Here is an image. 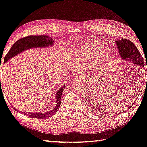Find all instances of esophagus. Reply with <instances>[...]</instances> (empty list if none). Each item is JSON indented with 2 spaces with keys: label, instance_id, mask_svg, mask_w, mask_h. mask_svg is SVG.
Listing matches in <instances>:
<instances>
[{
  "label": "esophagus",
  "instance_id": "1",
  "mask_svg": "<svg viewBox=\"0 0 147 147\" xmlns=\"http://www.w3.org/2000/svg\"><path fill=\"white\" fill-rule=\"evenodd\" d=\"M82 78H82L81 76H77L75 78V79H74V80H82Z\"/></svg>",
  "mask_w": 147,
  "mask_h": 147
}]
</instances>
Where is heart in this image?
<instances>
[{
  "instance_id": "obj_1",
  "label": "heart",
  "mask_w": 147,
  "mask_h": 147,
  "mask_svg": "<svg viewBox=\"0 0 147 147\" xmlns=\"http://www.w3.org/2000/svg\"><path fill=\"white\" fill-rule=\"evenodd\" d=\"M98 43H89L84 47L82 50V55L84 60V63H87L88 61L93 59L94 63H99L104 61L110 55L108 47L105 46L100 47Z\"/></svg>"
}]
</instances>
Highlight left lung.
Returning a JSON list of instances; mask_svg holds the SVG:
<instances>
[{"instance_id": "left-lung-1", "label": "left lung", "mask_w": 147, "mask_h": 147, "mask_svg": "<svg viewBox=\"0 0 147 147\" xmlns=\"http://www.w3.org/2000/svg\"><path fill=\"white\" fill-rule=\"evenodd\" d=\"M116 43L119 49V53L122 59L125 61H131L141 67H144V61L143 58L134 43L125 38L116 40Z\"/></svg>"}]
</instances>
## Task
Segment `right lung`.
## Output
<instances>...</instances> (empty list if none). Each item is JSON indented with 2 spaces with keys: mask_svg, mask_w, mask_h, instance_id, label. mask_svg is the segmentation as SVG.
Instances as JSON below:
<instances>
[{
  "mask_svg": "<svg viewBox=\"0 0 147 147\" xmlns=\"http://www.w3.org/2000/svg\"><path fill=\"white\" fill-rule=\"evenodd\" d=\"M53 38L51 37L45 36V35H39V36H28L24 37V38H20L16 41L14 44L12 45L11 49H10L9 53L7 54L6 57L4 60V63H6L11 59V58L14 57V56L18 55V54L23 52L24 51L30 49L32 48H45V47H51L53 45ZM1 69V67H0ZM1 79V78H0ZM1 83V80H0ZM65 86H61V88L58 90L57 94H55V106L52 110H49L46 112H33V113H24L26 115L30 118H36V119H47V118L51 117L54 114H55L58 109H59L60 105L61 102V97L62 92L65 89ZM16 111L20 113H23L24 112L19 111L14 109Z\"/></svg>",
  "mask_w": 147,
  "mask_h": 147,
  "instance_id": "1",
  "label": "right lung"
}]
</instances>
